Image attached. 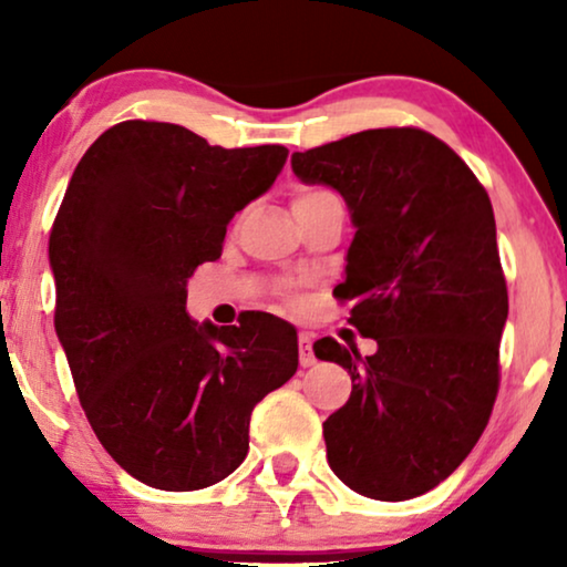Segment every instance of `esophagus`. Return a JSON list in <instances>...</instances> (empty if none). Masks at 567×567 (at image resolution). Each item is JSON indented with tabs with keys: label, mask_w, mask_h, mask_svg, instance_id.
<instances>
[{
	"label": "esophagus",
	"mask_w": 567,
	"mask_h": 567,
	"mask_svg": "<svg viewBox=\"0 0 567 567\" xmlns=\"http://www.w3.org/2000/svg\"><path fill=\"white\" fill-rule=\"evenodd\" d=\"M312 332H299V361L301 367H312L315 351H312Z\"/></svg>",
	"instance_id": "esophagus-1"
}]
</instances>
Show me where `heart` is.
I'll return each mask as SVG.
<instances>
[{"instance_id": "b5f03b06", "label": "heart", "mask_w": 567, "mask_h": 567, "mask_svg": "<svg viewBox=\"0 0 567 567\" xmlns=\"http://www.w3.org/2000/svg\"><path fill=\"white\" fill-rule=\"evenodd\" d=\"M324 198H336V193H330L324 188H301V190H297V198H293V208L315 204V200H324Z\"/></svg>"}]
</instances>
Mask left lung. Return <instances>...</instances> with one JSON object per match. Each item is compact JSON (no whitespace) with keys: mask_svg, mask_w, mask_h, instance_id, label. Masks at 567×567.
Returning a JSON list of instances; mask_svg holds the SVG:
<instances>
[{"mask_svg":"<svg viewBox=\"0 0 567 567\" xmlns=\"http://www.w3.org/2000/svg\"><path fill=\"white\" fill-rule=\"evenodd\" d=\"M307 185L343 196L355 227L336 297L377 351L322 338L351 398L322 423L330 470L377 501L429 493L467 460L498 394L508 317L491 198L421 128H369L291 154Z\"/></svg>","mask_w":567,"mask_h":567,"instance_id":"obj_1","label":"left lung"}]
</instances>
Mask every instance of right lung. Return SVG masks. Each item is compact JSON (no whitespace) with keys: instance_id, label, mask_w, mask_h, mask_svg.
Listing matches in <instances>:
<instances>
[{"instance_id":"obj_1","label":"right lung","mask_w":567,"mask_h":567,"mask_svg":"<svg viewBox=\"0 0 567 567\" xmlns=\"http://www.w3.org/2000/svg\"><path fill=\"white\" fill-rule=\"evenodd\" d=\"M289 150H224L175 123L123 121L84 152L51 229L56 336L105 452L157 491H200L250 449L252 408L299 367L297 330L185 312L188 278Z\"/></svg>"}]
</instances>
